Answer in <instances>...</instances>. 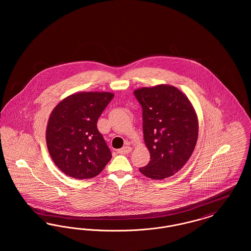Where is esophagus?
<instances>
[{"label":"esophagus","mask_w":251,"mask_h":251,"mask_svg":"<svg viewBox=\"0 0 251 251\" xmlns=\"http://www.w3.org/2000/svg\"><path fill=\"white\" fill-rule=\"evenodd\" d=\"M131 151V148L130 146H125V147H123L122 149H120L119 151H118V152L120 153V154H128V153H130Z\"/></svg>","instance_id":"esophagus-1"}]
</instances>
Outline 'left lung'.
I'll use <instances>...</instances> for the list:
<instances>
[{"mask_svg":"<svg viewBox=\"0 0 251 251\" xmlns=\"http://www.w3.org/2000/svg\"><path fill=\"white\" fill-rule=\"evenodd\" d=\"M143 109L144 141L151 161L139 171L150 179L176 174L191 157L199 120L191 101L177 87L158 84L133 91Z\"/></svg>","mask_w":251,"mask_h":251,"instance_id":"1","label":"left lung"}]
</instances>
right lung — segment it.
Segmentation results:
<instances>
[{"instance_id":"add662e5","label":"right lung","mask_w":251,"mask_h":251,"mask_svg":"<svg viewBox=\"0 0 251 251\" xmlns=\"http://www.w3.org/2000/svg\"><path fill=\"white\" fill-rule=\"evenodd\" d=\"M113 97L110 92H77L62 100L51 111L46 129L49 153L66 175L93 178L111 160L97 121Z\"/></svg>"}]
</instances>
